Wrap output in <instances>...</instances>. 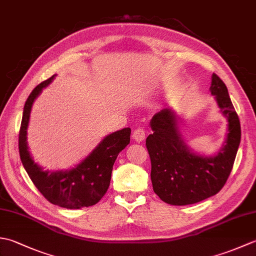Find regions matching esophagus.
<instances>
[{"label":"esophagus","instance_id":"esophagus-1","mask_svg":"<svg viewBox=\"0 0 256 256\" xmlns=\"http://www.w3.org/2000/svg\"><path fill=\"white\" fill-rule=\"evenodd\" d=\"M133 138L136 142H142L145 138V130L143 128H138L133 131Z\"/></svg>","mask_w":256,"mask_h":256}]
</instances>
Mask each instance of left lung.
I'll return each instance as SVG.
<instances>
[{
    "label": "left lung",
    "instance_id": "1",
    "mask_svg": "<svg viewBox=\"0 0 256 256\" xmlns=\"http://www.w3.org/2000/svg\"><path fill=\"white\" fill-rule=\"evenodd\" d=\"M211 94L228 118L226 145L214 157L192 154L182 140L175 114L168 108L150 121L153 134L146 138L154 192L174 206L192 204L218 194L230 176L241 140V125L224 81L212 74Z\"/></svg>",
    "mask_w": 256,
    "mask_h": 256
}]
</instances>
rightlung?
Listing matches in <instances>:
<instances>
[{
    "label": "right lung",
    "mask_w": 256,
    "mask_h": 256,
    "mask_svg": "<svg viewBox=\"0 0 256 256\" xmlns=\"http://www.w3.org/2000/svg\"><path fill=\"white\" fill-rule=\"evenodd\" d=\"M54 77L55 76L34 88L25 102L18 134L20 157L32 184L50 202L67 209H80L98 204L106 194L110 186L114 162L120 152L130 144L131 128H125L108 135L82 162L72 170H42L32 160L27 150L26 128L32 102L42 88L52 82Z\"/></svg>",
    "instance_id": "add662e5"
}]
</instances>
